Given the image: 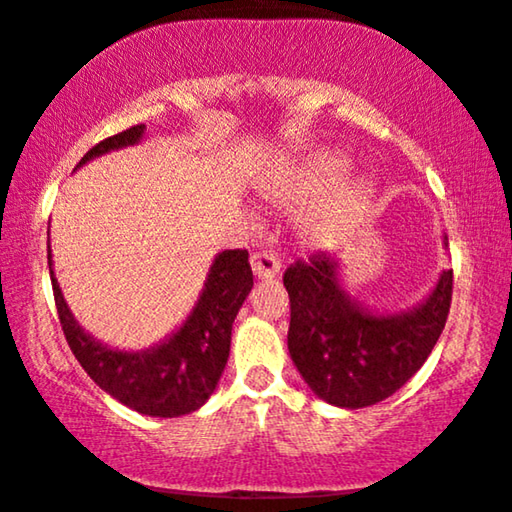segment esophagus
Listing matches in <instances>:
<instances>
[{"label":"esophagus","instance_id":"esophagus-1","mask_svg":"<svg viewBox=\"0 0 512 512\" xmlns=\"http://www.w3.org/2000/svg\"><path fill=\"white\" fill-rule=\"evenodd\" d=\"M250 264H252V274L262 281L276 279L281 272V262L276 260V255H272V252H255V255L250 257Z\"/></svg>","mask_w":512,"mask_h":512}]
</instances>
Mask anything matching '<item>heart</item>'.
Listing matches in <instances>:
<instances>
[{"mask_svg": "<svg viewBox=\"0 0 512 512\" xmlns=\"http://www.w3.org/2000/svg\"><path fill=\"white\" fill-rule=\"evenodd\" d=\"M350 169L353 164L348 157L338 155V152H317V155L305 157L303 162L295 164L281 181H276L274 188L269 190V197L288 207L312 205L341 186ZM369 197H372V190L365 181L339 188L329 200H324L322 205L300 219V236L312 248H331L343 238L350 224L365 214Z\"/></svg>", "mask_w": 512, "mask_h": 512, "instance_id": "obj_1", "label": "heart"}]
</instances>
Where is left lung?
Returning a JSON list of instances; mask_svg holds the SVG:
<instances>
[{"label": "left lung", "mask_w": 512, "mask_h": 512, "mask_svg": "<svg viewBox=\"0 0 512 512\" xmlns=\"http://www.w3.org/2000/svg\"><path fill=\"white\" fill-rule=\"evenodd\" d=\"M283 286L291 298L288 353L300 377L317 398L357 410L393 396L424 365L451 310L453 272L400 312L369 310L353 298L341 262L326 252L291 264Z\"/></svg>", "instance_id": "obj_1"}]
</instances>
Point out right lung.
Listing matches in <instances>:
<instances>
[{"mask_svg":"<svg viewBox=\"0 0 512 512\" xmlns=\"http://www.w3.org/2000/svg\"><path fill=\"white\" fill-rule=\"evenodd\" d=\"M145 126L128 128L97 143L78 162L138 145ZM49 276L54 303L69 348L90 379L140 415L181 417L207 403L219 386L221 372L231 350V326L245 298L252 291V269L248 250H224L209 267L205 288L190 315L171 336L145 350H119L90 336L73 317L61 293L52 267V250L47 245Z\"/></svg>","mask_w":512,"mask_h":512,"instance_id":"obj_1","label":"right lung"}]
</instances>
